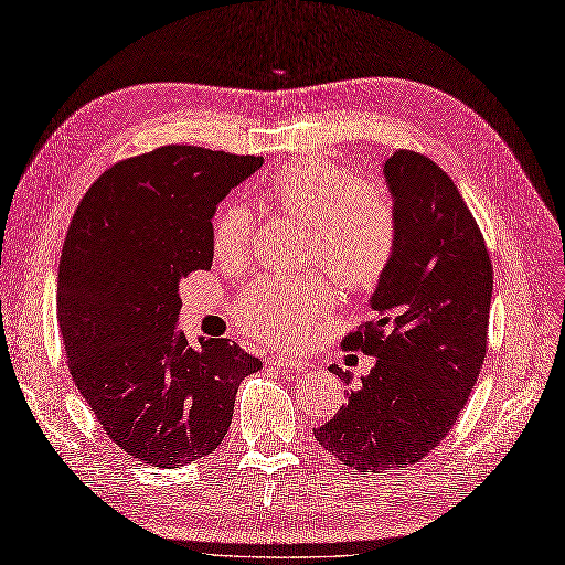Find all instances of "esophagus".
Returning a JSON list of instances; mask_svg holds the SVG:
<instances>
[{"label": "esophagus", "instance_id": "34e87169", "mask_svg": "<svg viewBox=\"0 0 565 565\" xmlns=\"http://www.w3.org/2000/svg\"><path fill=\"white\" fill-rule=\"evenodd\" d=\"M271 365H277L286 372H302L309 367V363H305L302 359H294V356H286V353H277V356H271L269 361Z\"/></svg>", "mask_w": 565, "mask_h": 565}]
</instances>
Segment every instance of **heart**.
<instances>
[{
    "label": "heart",
    "instance_id": "obj_1",
    "mask_svg": "<svg viewBox=\"0 0 565 565\" xmlns=\"http://www.w3.org/2000/svg\"><path fill=\"white\" fill-rule=\"evenodd\" d=\"M263 200L305 223L302 263L321 267L347 290L377 286L393 258L395 206L377 183L353 179L344 164L326 156H300L271 172ZM254 216L246 206L225 204L214 221V254L221 263L248 258ZM332 305V286L321 275L269 277L250 284L235 305V319L258 340L296 342L315 330Z\"/></svg>",
    "mask_w": 565,
    "mask_h": 565
}]
</instances>
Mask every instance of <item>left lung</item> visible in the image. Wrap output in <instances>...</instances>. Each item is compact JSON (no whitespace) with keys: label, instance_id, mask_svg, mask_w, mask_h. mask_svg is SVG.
<instances>
[{"label":"left lung","instance_id":"1","mask_svg":"<svg viewBox=\"0 0 565 565\" xmlns=\"http://www.w3.org/2000/svg\"><path fill=\"white\" fill-rule=\"evenodd\" d=\"M384 177L395 250L370 298L374 319L342 340L377 363L315 430L361 475L412 466L445 440L487 359L493 294L484 237L447 172L422 153L395 151ZM330 372L351 386L349 370Z\"/></svg>","mask_w":565,"mask_h":565}]
</instances>
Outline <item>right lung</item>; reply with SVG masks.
<instances>
[{"label":"right lung","mask_w":565,"mask_h":565,"mask_svg":"<svg viewBox=\"0 0 565 565\" xmlns=\"http://www.w3.org/2000/svg\"><path fill=\"white\" fill-rule=\"evenodd\" d=\"M256 156L160 146L109 167L62 244L57 323L76 388L109 440L156 468L212 454L239 382L263 363L225 338L177 332L179 284L212 269L216 204Z\"/></svg>","instance_id":"obj_1"}]
</instances>
